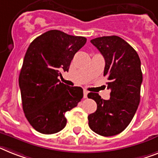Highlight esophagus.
<instances>
[{
  "mask_svg": "<svg viewBox=\"0 0 158 158\" xmlns=\"http://www.w3.org/2000/svg\"><path fill=\"white\" fill-rule=\"evenodd\" d=\"M87 94H88V91L86 89H84V98H86Z\"/></svg>",
  "mask_w": 158,
  "mask_h": 158,
  "instance_id": "obj_1",
  "label": "esophagus"
}]
</instances>
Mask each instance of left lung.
Masks as SVG:
<instances>
[{"label": "left lung", "instance_id": "8db88e82", "mask_svg": "<svg viewBox=\"0 0 158 158\" xmlns=\"http://www.w3.org/2000/svg\"><path fill=\"white\" fill-rule=\"evenodd\" d=\"M90 42L105 59L104 76L110 98L104 100L98 94H88L89 98L97 103V110L88 116L89 126L98 135L112 136L128 126L140 103L143 80L140 60L135 49L116 35Z\"/></svg>", "mask_w": 158, "mask_h": 158}]
</instances>
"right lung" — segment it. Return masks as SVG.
Masks as SVG:
<instances>
[{
  "mask_svg": "<svg viewBox=\"0 0 158 158\" xmlns=\"http://www.w3.org/2000/svg\"><path fill=\"white\" fill-rule=\"evenodd\" d=\"M85 43V37L52 30L30 44L18 81L25 116L40 133L61 131L67 123L65 113L83 98L82 88L61 83L58 77L69 71L74 55Z\"/></svg>",
  "mask_w": 158,
  "mask_h": 158,
  "instance_id": "right-lung-1",
  "label": "right lung"
}]
</instances>
